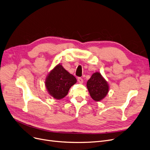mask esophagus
<instances>
[{
	"mask_svg": "<svg viewBox=\"0 0 150 150\" xmlns=\"http://www.w3.org/2000/svg\"><path fill=\"white\" fill-rule=\"evenodd\" d=\"M78 81H79V83L81 84V83H83V80L81 78V77H79V78H78Z\"/></svg>",
	"mask_w": 150,
	"mask_h": 150,
	"instance_id": "34e87169",
	"label": "esophagus"
}]
</instances>
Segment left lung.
<instances>
[{
	"label": "left lung",
	"mask_w": 150,
	"mask_h": 150,
	"mask_svg": "<svg viewBox=\"0 0 150 150\" xmlns=\"http://www.w3.org/2000/svg\"><path fill=\"white\" fill-rule=\"evenodd\" d=\"M87 88L93 100L99 101L107 95L109 91V86L107 81L100 73H94L88 80Z\"/></svg>",
	"instance_id": "1"
}]
</instances>
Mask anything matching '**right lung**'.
I'll return each instance as SVG.
<instances>
[{"instance_id":"add662e5","label":"right lung","mask_w":150,"mask_h":150,"mask_svg":"<svg viewBox=\"0 0 150 150\" xmlns=\"http://www.w3.org/2000/svg\"><path fill=\"white\" fill-rule=\"evenodd\" d=\"M76 83L75 77L59 64L47 75L45 85L51 96L55 99H60L67 95L70 87Z\"/></svg>"}]
</instances>
